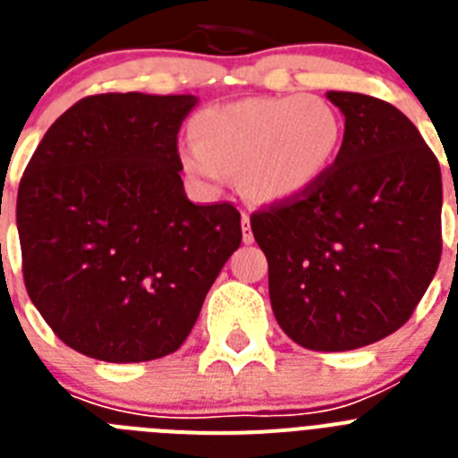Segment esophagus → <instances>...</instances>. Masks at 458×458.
<instances>
[{"mask_svg":"<svg viewBox=\"0 0 458 458\" xmlns=\"http://www.w3.org/2000/svg\"><path fill=\"white\" fill-rule=\"evenodd\" d=\"M241 226H242V242H252L254 241V233H252V226H250V216L248 213H242L241 216Z\"/></svg>","mask_w":458,"mask_h":458,"instance_id":"1","label":"esophagus"}]
</instances>
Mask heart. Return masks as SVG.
<instances>
[{"mask_svg": "<svg viewBox=\"0 0 458 458\" xmlns=\"http://www.w3.org/2000/svg\"><path fill=\"white\" fill-rule=\"evenodd\" d=\"M183 169L208 185L238 174L245 197L275 204L301 197L333 169L344 140L337 109L318 96H261L210 105L192 119Z\"/></svg>", "mask_w": 458, "mask_h": 458, "instance_id": "b5f03b06", "label": "heart"}]
</instances>
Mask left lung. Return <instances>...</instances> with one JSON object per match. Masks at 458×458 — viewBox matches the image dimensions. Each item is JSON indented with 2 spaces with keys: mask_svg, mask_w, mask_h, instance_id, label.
Listing matches in <instances>:
<instances>
[{
  "mask_svg": "<svg viewBox=\"0 0 458 458\" xmlns=\"http://www.w3.org/2000/svg\"><path fill=\"white\" fill-rule=\"evenodd\" d=\"M344 141L326 179L252 213L279 327L305 349L353 351L403 326L440 264L443 181L394 105L327 91Z\"/></svg>",
  "mask_w": 458,
  "mask_h": 458,
  "instance_id": "left-lung-1",
  "label": "left lung"
}]
</instances>
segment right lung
I'll return each mask as SVG.
<instances>
[{
	"instance_id": "right-lung-1",
	"label": "right lung",
	"mask_w": 458,
	"mask_h": 458,
	"mask_svg": "<svg viewBox=\"0 0 458 458\" xmlns=\"http://www.w3.org/2000/svg\"><path fill=\"white\" fill-rule=\"evenodd\" d=\"M194 96L98 93L66 109L24 169V286L52 333L105 362L179 349L242 241L229 201L192 204L179 131Z\"/></svg>"
}]
</instances>
